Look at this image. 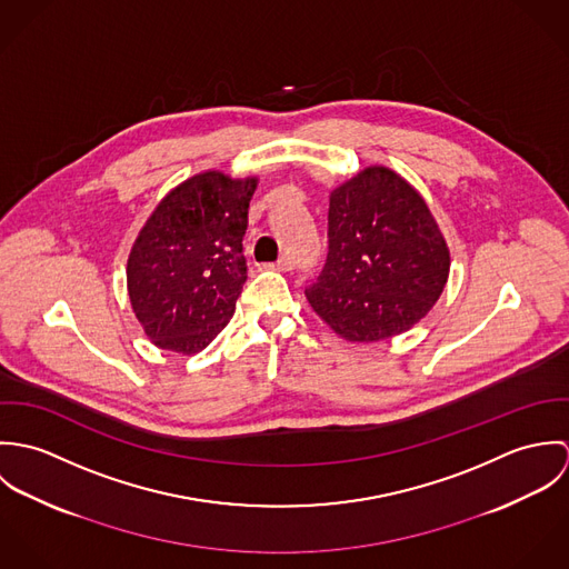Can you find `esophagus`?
Returning a JSON list of instances; mask_svg holds the SVG:
<instances>
[{
  "instance_id": "1",
  "label": "esophagus",
  "mask_w": 569,
  "mask_h": 569,
  "mask_svg": "<svg viewBox=\"0 0 569 569\" xmlns=\"http://www.w3.org/2000/svg\"><path fill=\"white\" fill-rule=\"evenodd\" d=\"M267 267L269 269H278V271H289V269H293V258L291 256H282V258H278L276 262H271Z\"/></svg>"
}]
</instances>
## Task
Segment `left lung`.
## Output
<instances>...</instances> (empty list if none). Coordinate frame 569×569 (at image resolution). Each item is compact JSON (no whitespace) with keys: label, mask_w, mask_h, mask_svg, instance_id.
Masks as SVG:
<instances>
[{"label":"left lung","mask_w":569,"mask_h":569,"mask_svg":"<svg viewBox=\"0 0 569 569\" xmlns=\"http://www.w3.org/2000/svg\"><path fill=\"white\" fill-rule=\"evenodd\" d=\"M447 276L449 249L422 197L372 166L330 194L328 253L307 300L341 337L379 341L422 320Z\"/></svg>","instance_id":"8db88e82"}]
</instances>
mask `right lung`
<instances>
[{
  "mask_svg": "<svg viewBox=\"0 0 569 569\" xmlns=\"http://www.w3.org/2000/svg\"><path fill=\"white\" fill-rule=\"evenodd\" d=\"M256 179L210 170L170 190L129 256L136 318L156 346L192 355L234 316L247 280L243 237Z\"/></svg>",
  "mask_w": 569,
  "mask_h": 569,
  "instance_id": "add662e5",
  "label": "right lung"
}]
</instances>
